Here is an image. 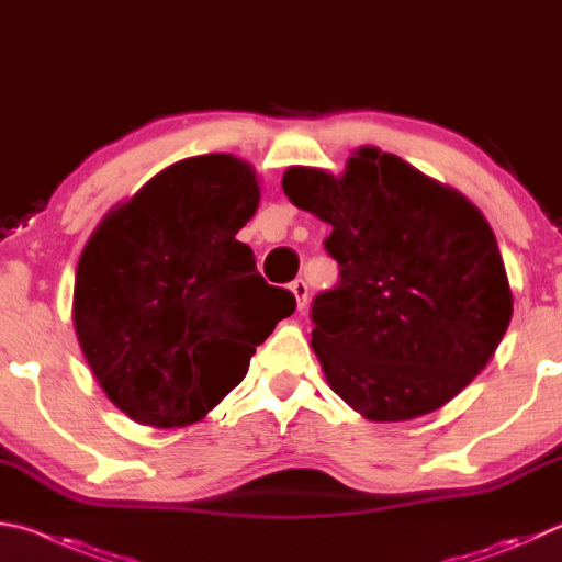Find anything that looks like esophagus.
Segmentation results:
<instances>
[{"instance_id": "1", "label": "esophagus", "mask_w": 562, "mask_h": 562, "mask_svg": "<svg viewBox=\"0 0 562 562\" xmlns=\"http://www.w3.org/2000/svg\"><path fill=\"white\" fill-rule=\"evenodd\" d=\"M290 292L294 294V300H297V307H300V310L307 307V297H310L307 282H304V280H294V282L290 284Z\"/></svg>"}]
</instances>
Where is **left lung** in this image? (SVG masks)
Here are the masks:
<instances>
[{"instance_id":"8db88e82","label":"left lung","mask_w":562,"mask_h":562,"mask_svg":"<svg viewBox=\"0 0 562 562\" xmlns=\"http://www.w3.org/2000/svg\"><path fill=\"white\" fill-rule=\"evenodd\" d=\"M282 191L331 226L326 250L341 282L312 310L331 391L373 423L413 420L462 393L514 314L482 211L379 147L353 149L339 177L290 167Z\"/></svg>"}]
</instances>
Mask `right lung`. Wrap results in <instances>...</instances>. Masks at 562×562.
I'll list each match as a JSON object with an SVG mask.
<instances>
[{
    "instance_id": "obj_1",
    "label": "right lung",
    "mask_w": 562,
    "mask_h": 562,
    "mask_svg": "<svg viewBox=\"0 0 562 562\" xmlns=\"http://www.w3.org/2000/svg\"><path fill=\"white\" fill-rule=\"evenodd\" d=\"M260 179L233 155L181 159L112 206L80 252L74 329L110 403L161 430L206 417L294 312L236 233Z\"/></svg>"
}]
</instances>
